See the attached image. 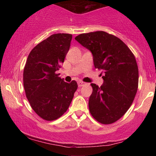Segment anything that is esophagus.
Returning <instances> with one entry per match:
<instances>
[{
  "label": "esophagus",
  "mask_w": 156,
  "mask_h": 156,
  "mask_svg": "<svg viewBox=\"0 0 156 156\" xmlns=\"http://www.w3.org/2000/svg\"><path fill=\"white\" fill-rule=\"evenodd\" d=\"M85 84H86V83H84V82H83V81H78V87H83V86L85 85Z\"/></svg>",
  "instance_id": "34e87169"
}]
</instances>
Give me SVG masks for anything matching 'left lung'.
I'll return each instance as SVG.
<instances>
[{
	"label": "left lung",
	"mask_w": 156,
	"mask_h": 156,
	"mask_svg": "<svg viewBox=\"0 0 156 156\" xmlns=\"http://www.w3.org/2000/svg\"><path fill=\"white\" fill-rule=\"evenodd\" d=\"M75 39L92 52L94 67L104 73L101 87L91 83L89 112L98 122L112 124L129 109L137 92L139 69L135 56L120 39L107 32L81 34Z\"/></svg>",
	"instance_id": "left-lung-1"
}]
</instances>
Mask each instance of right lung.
<instances>
[{
  "instance_id": "1",
  "label": "right lung",
  "mask_w": 156,
  "mask_h": 156,
  "mask_svg": "<svg viewBox=\"0 0 156 156\" xmlns=\"http://www.w3.org/2000/svg\"><path fill=\"white\" fill-rule=\"evenodd\" d=\"M72 34H55L30 52L23 70L25 92L32 109L42 119L53 121L67 112L78 89L76 80L64 81L57 74L64 63Z\"/></svg>"
}]
</instances>
